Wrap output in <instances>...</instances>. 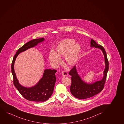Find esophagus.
<instances>
[{"label": "esophagus", "mask_w": 124, "mask_h": 124, "mask_svg": "<svg viewBox=\"0 0 124 124\" xmlns=\"http://www.w3.org/2000/svg\"><path fill=\"white\" fill-rule=\"evenodd\" d=\"M62 75L63 76H64V77L67 76L68 75V72H67L66 71H63L62 72Z\"/></svg>", "instance_id": "esophagus-1"}]
</instances>
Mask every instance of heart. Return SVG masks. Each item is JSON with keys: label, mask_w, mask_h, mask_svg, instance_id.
Returning <instances> with one entry per match:
<instances>
[{"label": "heart", "mask_w": 124, "mask_h": 124, "mask_svg": "<svg viewBox=\"0 0 124 124\" xmlns=\"http://www.w3.org/2000/svg\"><path fill=\"white\" fill-rule=\"evenodd\" d=\"M80 52L81 46L80 44L75 43L73 39H66L58 44L55 52H50L49 60L53 65L57 66L61 61L60 56L64 55L66 63L70 66H72L78 61Z\"/></svg>", "instance_id": "heart-1"}]
</instances>
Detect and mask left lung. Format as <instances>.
Masks as SVG:
<instances>
[{
    "mask_svg": "<svg viewBox=\"0 0 124 124\" xmlns=\"http://www.w3.org/2000/svg\"><path fill=\"white\" fill-rule=\"evenodd\" d=\"M91 47L100 49L103 53L105 58V68L103 71V77L102 80L95 82L91 84H88L82 80L78 73L76 68L74 66L70 71L69 74L71 77L70 92L72 95L78 99H86L91 97L101 91L107 78L108 70V61L107 53L102 46L97 44L95 41L91 39Z\"/></svg>",
    "mask_w": 124,
    "mask_h": 124,
    "instance_id": "left-lung-1",
    "label": "left lung"
}]
</instances>
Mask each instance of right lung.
Returning <instances> with one entry per match:
<instances>
[{
	"instance_id": "right-lung-1",
	"label": "right lung",
	"mask_w": 124,
	"mask_h": 124,
	"mask_svg": "<svg viewBox=\"0 0 124 124\" xmlns=\"http://www.w3.org/2000/svg\"><path fill=\"white\" fill-rule=\"evenodd\" d=\"M44 40V38H40L33 39L26 43L16 52L11 64V71L15 86L24 98L28 100L35 102H44L47 100L52 96L56 81L55 75L56 70L46 69L44 70L42 78L39 80L36 85L30 88H27L22 86L19 83L15 72L14 63L17 55L21 52L35 46L38 44L42 42Z\"/></svg>"
}]
</instances>
